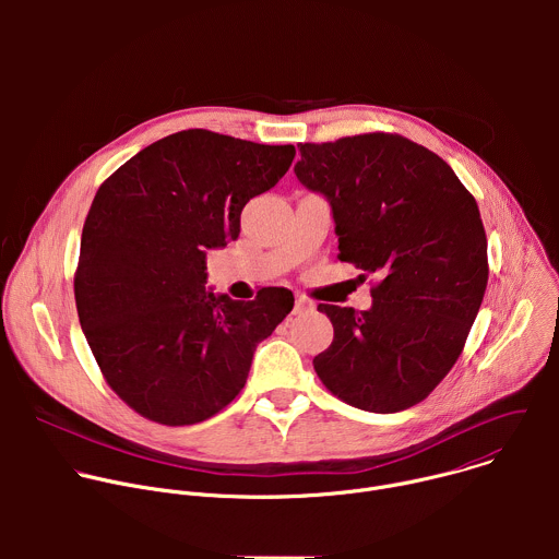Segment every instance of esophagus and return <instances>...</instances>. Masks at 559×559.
Instances as JSON below:
<instances>
[{
	"label": "esophagus",
	"mask_w": 559,
	"mask_h": 559,
	"mask_svg": "<svg viewBox=\"0 0 559 559\" xmlns=\"http://www.w3.org/2000/svg\"><path fill=\"white\" fill-rule=\"evenodd\" d=\"M313 309V302L309 300V298H305V296H296V300H294V313H307V311H311Z\"/></svg>",
	"instance_id": "esophagus-1"
}]
</instances>
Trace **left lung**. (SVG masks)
I'll return each mask as SVG.
<instances>
[{"mask_svg":"<svg viewBox=\"0 0 559 559\" xmlns=\"http://www.w3.org/2000/svg\"><path fill=\"white\" fill-rule=\"evenodd\" d=\"M298 150L296 179L328 199L338 259L380 278L369 309L318 305L334 343L313 369L352 407L409 409L455 365L483 305L480 210L447 162L405 136L373 132Z\"/></svg>","mask_w":559,"mask_h":559,"instance_id":"8db88e82","label":"left lung"}]
</instances>
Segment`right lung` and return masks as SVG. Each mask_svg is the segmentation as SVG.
Listing matches in <instances>:
<instances>
[{"label":"right lung","instance_id":"right-lung-1","mask_svg":"<svg viewBox=\"0 0 559 559\" xmlns=\"http://www.w3.org/2000/svg\"><path fill=\"white\" fill-rule=\"evenodd\" d=\"M294 154L183 130L97 190L74 300L97 365L136 414L170 427L207 420L243 389L257 345L292 311L283 287L250 302L210 292L205 257L236 241L241 210L281 181Z\"/></svg>","mask_w":559,"mask_h":559}]
</instances>
